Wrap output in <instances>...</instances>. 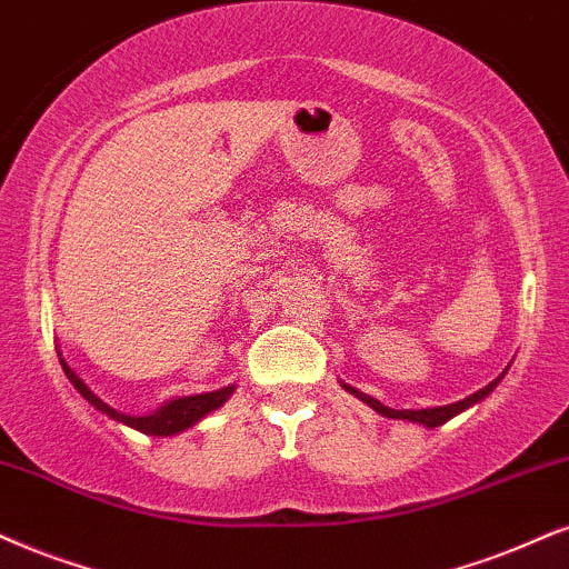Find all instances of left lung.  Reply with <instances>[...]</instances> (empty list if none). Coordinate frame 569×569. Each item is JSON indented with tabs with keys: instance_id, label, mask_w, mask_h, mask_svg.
<instances>
[{
	"instance_id": "8db88e82",
	"label": "left lung",
	"mask_w": 569,
	"mask_h": 569,
	"mask_svg": "<svg viewBox=\"0 0 569 569\" xmlns=\"http://www.w3.org/2000/svg\"><path fill=\"white\" fill-rule=\"evenodd\" d=\"M507 370H509V368H507ZM507 370H505V372H507ZM505 372H501V376L496 378V380H491V383H488L486 388H480V391L470 393V397H465L462 401H455V405H446V407H428V409H391V407L380 405L378 399H372L370 393H362V391H359V388L343 383V380H341V386H343V391L355 393V397H357L359 401H365V405H368L370 409H376L378 415L388 417V420H407V422H417V426L438 428V426H443L446 420H451V417H457L459 412H465V409L476 407L478 401H483V399L488 397V393H491L493 388L499 386V380L505 378Z\"/></svg>"
}]
</instances>
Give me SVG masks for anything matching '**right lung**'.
I'll use <instances>...</instances> for the list:
<instances>
[{"mask_svg":"<svg viewBox=\"0 0 569 569\" xmlns=\"http://www.w3.org/2000/svg\"><path fill=\"white\" fill-rule=\"evenodd\" d=\"M57 357H60L64 376H68L70 383L76 386V391L81 393V397L89 401L93 409H99V412L107 415L114 422H120V426H128V428L139 430V433L157 436V438L178 436V433H183V430H189L191 426H197L201 417H207L210 412H214V409H220L236 391V386L231 383L226 388H218V391L193 393V397H176V399L164 401L162 407H157L154 412H149V415H126V412H118V409L99 399L97 393H93L91 388L76 376V370L64 362L62 351H57Z\"/></svg>","mask_w":569,"mask_h":569,"instance_id":"1","label":"right lung"}]
</instances>
